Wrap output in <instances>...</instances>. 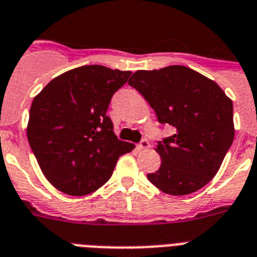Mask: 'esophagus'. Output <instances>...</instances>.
<instances>
[{
  "label": "esophagus",
  "mask_w": 257,
  "mask_h": 257,
  "mask_svg": "<svg viewBox=\"0 0 257 257\" xmlns=\"http://www.w3.org/2000/svg\"><path fill=\"white\" fill-rule=\"evenodd\" d=\"M150 147V144H149V141H148V140H143V141H141V143L139 144V145H137V149L139 150H145V149H148V148Z\"/></svg>",
  "instance_id": "esophagus-1"
}]
</instances>
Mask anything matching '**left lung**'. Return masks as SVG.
I'll use <instances>...</instances> for the list:
<instances>
[{
  "instance_id": "1",
  "label": "left lung",
  "mask_w": 257,
  "mask_h": 257,
  "mask_svg": "<svg viewBox=\"0 0 257 257\" xmlns=\"http://www.w3.org/2000/svg\"><path fill=\"white\" fill-rule=\"evenodd\" d=\"M128 83L150 104L160 124L176 129L154 149L161 166L148 179L170 195H187L207 185L233 141L232 100L215 81L185 66L136 71Z\"/></svg>"
}]
</instances>
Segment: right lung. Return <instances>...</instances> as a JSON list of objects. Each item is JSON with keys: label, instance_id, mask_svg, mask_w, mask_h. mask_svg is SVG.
Masks as SVG:
<instances>
[{"label": "right lung", "instance_id": "obj_1", "mask_svg": "<svg viewBox=\"0 0 257 257\" xmlns=\"http://www.w3.org/2000/svg\"><path fill=\"white\" fill-rule=\"evenodd\" d=\"M131 71L81 66L59 75L33 99L27 140L43 176L55 189L81 197L110 178L120 156L135 145L113 133L110 97Z\"/></svg>", "mask_w": 257, "mask_h": 257}]
</instances>
